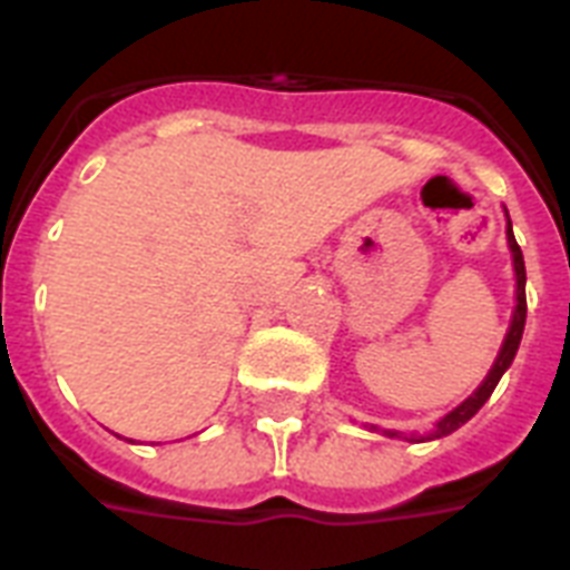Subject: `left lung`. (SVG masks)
Wrapping results in <instances>:
<instances>
[{"mask_svg": "<svg viewBox=\"0 0 570 570\" xmlns=\"http://www.w3.org/2000/svg\"><path fill=\"white\" fill-rule=\"evenodd\" d=\"M505 218H509V213H505ZM505 239H509V248H512V263H514V281H518V289H514V298H518V304H514V313H512V325H509V334H505L503 340V348H500V355H497L494 366H491V373L485 375V381L479 384L476 393H470L464 402H461L459 407H452L450 414L443 416V420H438V425H434L432 432L429 434H402V432H384L387 438H402V441H411V443H420V441H438V438H446V434H452L455 429H461V425L468 423L470 416L476 414L479 407L485 405L488 399H491V393H494L497 381L503 379V373L512 366L514 355H518V346H521V337H523V325H527V268H523V254H521V245H518V239H514L512 233V222H505ZM375 432V425H370Z\"/></svg>", "mask_w": 570, "mask_h": 570, "instance_id": "1", "label": "left lung"}]
</instances>
